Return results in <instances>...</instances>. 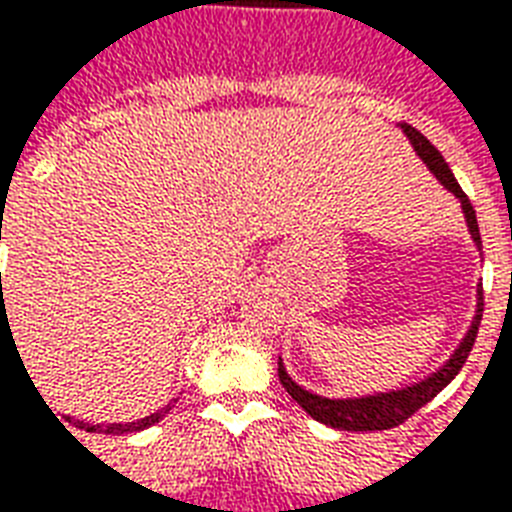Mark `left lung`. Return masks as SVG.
<instances>
[{
	"label": "left lung",
	"instance_id": "obj_1",
	"mask_svg": "<svg viewBox=\"0 0 512 512\" xmlns=\"http://www.w3.org/2000/svg\"><path fill=\"white\" fill-rule=\"evenodd\" d=\"M403 134L411 139L413 150L419 155L421 161L427 163V169L440 179V185L446 187L448 193H454L462 204L464 220H467V228H470V236H473L475 247L481 252V230H478V220H475V209L470 204V198L464 195V190L459 187V182L454 179L448 163L443 161V155L438 152V147L429 142L427 136L416 131L408 123H400ZM483 317V284L478 287V306H475V317L470 330L464 333L462 343L456 346V351L448 357L443 365H440L435 373H429L427 378H421L416 384L403 386V389H392V392H376V395L365 397H346V400H333V397H322L308 392L300 384H295L287 370H284L282 360H279V381L287 389V395L295 400V403L303 408V411L311 416V419L322 421L327 427L333 429H349V432H376V429H392L397 424H403L405 419H411L413 413L424 408V405L438 397L443 389H446L451 381L456 378V373L462 370V365L470 357L473 351V343L478 338V327H481Z\"/></svg>",
	"mask_w": 512,
	"mask_h": 512
}]
</instances>
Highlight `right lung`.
Returning <instances> with one entry per match:
<instances>
[{"label": "right lung", "instance_id": "1", "mask_svg": "<svg viewBox=\"0 0 512 512\" xmlns=\"http://www.w3.org/2000/svg\"><path fill=\"white\" fill-rule=\"evenodd\" d=\"M0 239H2V230H0ZM5 314H7V311L2 308L0 322H5V319H7ZM174 403H177V400H174ZM174 403H169L166 408H161L158 413H150V416H144V419L128 421V424H85V421H74V424H77L80 429H88V432H104V435H126V432H139V429H147V427H152V424H158V421H161L163 416L171 411V408H174ZM69 421H72V419H69Z\"/></svg>", "mask_w": 512, "mask_h": 512}]
</instances>
